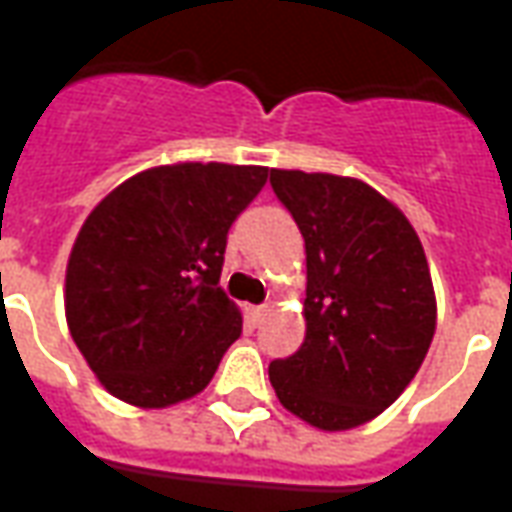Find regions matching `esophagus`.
<instances>
[{"label": "esophagus", "instance_id": "esophagus-1", "mask_svg": "<svg viewBox=\"0 0 512 512\" xmlns=\"http://www.w3.org/2000/svg\"><path fill=\"white\" fill-rule=\"evenodd\" d=\"M268 312H271V307H268V304H260V307H249V318H252V323L257 326V323L266 318Z\"/></svg>", "mask_w": 512, "mask_h": 512}]
</instances>
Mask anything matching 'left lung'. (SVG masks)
<instances>
[{
	"mask_svg": "<svg viewBox=\"0 0 512 512\" xmlns=\"http://www.w3.org/2000/svg\"><path fill=\"white\" fill-rule=\"evenodd\" d=\"M307 249L304 343L274 359L279 403L321 430L365 425L417 376L436 332L425 249L392 202L356 178L271 169Z\"/></svg>",
	"mask_w": 512,
	"mask_h": 512,
	"instance_id": "1",
	"label": "left lung"
}]
</instances>
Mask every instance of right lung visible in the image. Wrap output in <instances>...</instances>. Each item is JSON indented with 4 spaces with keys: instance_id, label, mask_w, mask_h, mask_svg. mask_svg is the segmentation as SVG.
<instances>
[{
    "instance_id": "obj_1",
    "label": "right lung",
    "mask_w": 512,
    "mask_h": 512,
    "mask_svg": "<svg viewBox=\"0 0 512 512\" xmlns=\"http://www.w3.org/2000/svg\"><path fill=\"white\" fill-rule=\"evenodd\" d=\"M268 167L172 164L139 172L95 205L65 274V318L98 381L139 408L211 384L241 337L219 288L227 233Z\"/></svg>"
}]
</instances>
